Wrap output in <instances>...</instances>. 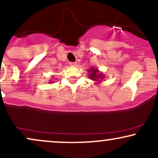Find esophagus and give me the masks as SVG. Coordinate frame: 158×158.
I'll return each mask as SVG.
<instances>
[{"instance_id": "obj_1", "label": "esophagus", "mask_w": 158, "mask_h": 158, "mask_svg": "<svg viewBox=\"0 0 158 158\" xmlns=\"http://www.w3.org/2000/svg\"><path fill=\"white\" fill-rule=\"evenodd\" d=\"M69 64H70V66H73V67L77 66V63H76V62H70V63H69Z\"/></svg>"}]
</instances>
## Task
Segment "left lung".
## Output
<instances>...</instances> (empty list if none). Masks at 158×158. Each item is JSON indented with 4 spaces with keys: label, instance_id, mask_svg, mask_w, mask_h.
Here are the masks:
<instances>
[{
    "label": "left lung",
    "instance_id": "1",
    "mask_svg": "<svg viewBox=\"0 0 158 158\" xmlns=\"http://www.w3.org/2000/svg\"><path fill=\"white\" fill-rule=\"evenodd\" d=\"M88 73H89V78L92 80L96 81H102V79H104V76L102 73H99L98 69H95L94 68H90L88 70Z\"/></svg>",
    "mask_w": 158,
    "mask_h": 158
}]
</instances>
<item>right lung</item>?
Returning a JSON list of instances; mask_svg holds the SVG:
<instances>
[{"mask_svg":"<svg viewBox=\"0 0 158 158\" xmlns=\"http://www.w3.org/2000/svg\"><path fill=\"white\" fill-rule=\"evenodd\" d=\"M51 82H52V81H50V83H51Z\"/></svg>","mask_w":158,"mask_h":158,"instance_id":"obj_1","label":"right lung"}]
</instances>
